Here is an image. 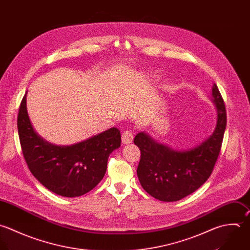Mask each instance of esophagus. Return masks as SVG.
<instances>
[{"label":"esophagus","instance_id":"34e87169","mask_svg":"<svg viewBox=\"0 0 250 250\" xmlns=\"http://www.w3.org/2000/svg\"><path fill=\"white\" fill-rule=\"evenodd\" d=\"M133 138H134V136H133V133L131 131H125L122 134V138H121L122 139V143L124 145H129V144L132 143Z\"/></svg>","mask_w":250,"mask_h":250}]
</instances>
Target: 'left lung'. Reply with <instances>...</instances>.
I'll use <instances>...</instances> for the list:
<instances>
[{
    "label": "left lung",
    "instance_id": "left-lung-1",
    "mask_svg": "<svg viewBox=\"0 0 250 250\" xmlns=\"http://www.w3.org/2000/svg\"><path fill=\"white\" fill-rule=\"evenodd\" d=\"M210 101L216 110L214 131L193 148H171L145 131L136 135L134 144L142 153L137 174L143 188L153 198L163 202L179 201L195 192L210 176L220 152L227 120L225 104L215 83Z\"/></svg>",
    "mask_w": 250,
    "mask_h": 250
}]
</instances>
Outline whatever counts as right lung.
Listing matches in <instances>:
<instances>
[{
    "mask_svg": "<svg viewBox=\"0 0 250 250\" xmlns=\"http://www.w3.org/2000/svg\"><path fill=\"white\" fill-rule=\"evenodd\" d=\"M17 128L25 161L48 190L63 197H80L104 176L109 154L120 147L121 135L110 128L71 146L53 145L35 131L27 110V92L21 102Z\"/></svg>",
    "mask_w": 250,
    "mask_h": 250,
    "instance_id": "1",
    "label": "right lung"
}]
</instances>
